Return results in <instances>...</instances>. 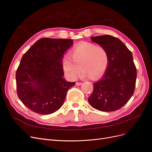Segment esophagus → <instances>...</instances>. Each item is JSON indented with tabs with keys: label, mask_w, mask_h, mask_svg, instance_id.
<instances>
[{
	"label": "esophagus",
	"mask_w": 152,
	"mask_h": 152,
	"mask_svg": "<svg viewBox=\"0 0 152 152\" xmlns=\"http://www.w3.org/2000/svg\"><path fill=\"white\" fill-rule=\"evenodd\" d=\"M81 84H82L81 82H77L76 83H75V85H76L77 86H80Z\"/></svg>",
	"instance_id": "esophagus-1"
}]
</instances>
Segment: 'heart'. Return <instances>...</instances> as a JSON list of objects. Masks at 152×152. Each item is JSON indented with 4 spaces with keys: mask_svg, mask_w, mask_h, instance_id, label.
Returning a JSON list of instances; mask_svg holds the SVG:
<instances>
[{
    "mask_svg": "<svg viewBox=\"0 0 152 152\" xmlns=\"http://www.w3.org/2000/svg\"><path fill=\"white\" fill-rule=\"evenodd\" d=\"M70 57L65 56L62 59V68L69 79L75 80L82 70L81 76L91 77L97 79L107 70L108 65V54L103 47L91 43L82 44L70 51Z\"/></svg>",
    "mask_w": 152,
    "mask_h": 152,
    "instance_id": "heart-1",
    "label": "heart"
}]
</instances>
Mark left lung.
Here are the masks:
<instances>
[{
	"label": "left lung",
	"mask_w": 152,
	"mask_h": 152,
	"mask_svg": "<svg viewBox=\"0 0 152 152\" xmlns=\"http://www.w3.org/2000/svg\"><path fill=\"white\" fill-rule=\"evenodd\" d=\"M108 54V65L104 75L94 83L89 104L102 112L121 108L134 94L137 76L132 53L122 41L112 35L91 37Z\"/></svg>",
	"instance_id": "8db88e82"
}]
</instances>
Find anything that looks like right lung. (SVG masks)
Wrapping results in <instances>:
<instances>
[{"label": "right lung", "instance_id": "obj_1", "mask_svg": "<svg viewBox=\"0 0 152 152\" xmlns=\"http://www.w3.org/2000/svg\"><path fill=\"white\" fill-rule=\"evenodd\" d=\"M72 39L42 38L23 54L16 73L18 98L32 112H55L63 105L67 91L75 82L63 78L62 59Z\"/></svg>", "mask_w": 152, "mask_h": 152}]
</instances>
